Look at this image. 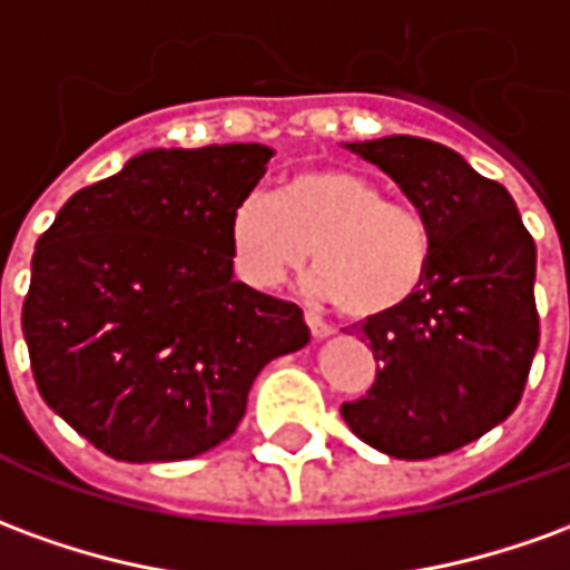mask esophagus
<instances>
[{
    "instance_id": "1",
    "label": "esophagus",
    "mask_w": 570,
    "mask_h": 570,
    "mask_svg": "<svg viewBox=\"0 0 570 570\" xmlns=\"http://www.w3.org/2000/svg\"><path fill=\"white\" fill-rule=\"evenodd\" d=\"M305 324H308V330H312L314 340H324V336H330V333H333V326L326 324L324 317L314 312H305Z\"/></svg>"
}]
</instances>
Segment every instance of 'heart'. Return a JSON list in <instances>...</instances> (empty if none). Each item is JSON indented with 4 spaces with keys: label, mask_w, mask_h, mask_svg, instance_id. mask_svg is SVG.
Wrapping results in <instances>:
<instances>
[{
    "label": "heart",
    "mask_w": 570,
    "mask_h": 570,
    "mask_svg": "<svg viewBox=\"0 0 570 570\" xmlns=\"http://www.w3.org/2000/svg\"><path fill=\"white\" fill-rule=\"evenodd\" d=\"M228 237L237 272L256 289L284 284L314 249V293L354 321L401 312L432 265L423 213L336 166L289 175L277 197L246 194L230 213Z\"/></svg>",
    "instance_id": "1"
}]
</instances>
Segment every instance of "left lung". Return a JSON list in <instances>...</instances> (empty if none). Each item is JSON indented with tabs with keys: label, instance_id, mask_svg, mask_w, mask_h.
<instances>
[{
	"label": "left lung",
	"instance_id": "8db88e82",
	"mask_svg": "<svg viewBox=\"0 0 570 570\" xmlns=\"http://www.w3.org/2000/svg\"><path fill=\"white\" fill-rule=\"evenodd\" d=\"M348 150L423 213L432 265L413 302L361 324L380 364L367 395L342 404V420L395 460H432L519 407L540 342L534 237L509 190L451 147L392 135Z\"/></svg>",
	"mask_w": 570,
	"mask_h": 570
}]
</instances>
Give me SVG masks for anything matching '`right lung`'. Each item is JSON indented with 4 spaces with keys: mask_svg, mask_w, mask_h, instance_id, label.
Returning a JSON list of instances; mask_svg holds the SVG:
<instances>
[{
    "mask_svg": "<svg viewBox=\"0 0 570 570\" xmlns=\"http://www.w3.org/2000/svg\"><path fill=\"white\" fill-rule=\"evenodd\" d=\"M274 150H145L63 203L33 253L39 395L98 451L169 463L234 435L268 361L312 340L296 302L234 281L228 225Z\"/></svg>",
    "mask_w": 570,
    "mask_h": 570,
    "instance_id": "right-lung-1",
    "label": "right lung"
}]
</instances>
